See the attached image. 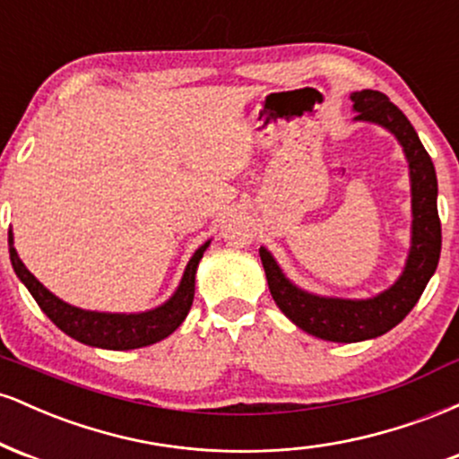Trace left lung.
Segmentation results:
<instances>
[{"instance_id":"obj_1","label":"left lung","mask_w":459,"mask_h":459,"mask_svg":"<svg viewBox=\"0 0 459 459\" xmlns=\"http://www.w3.org/2000/svg\"><path fill=\"white\" fill-rule=\"evenodd\" d=\"M354 103L356 123L380 125L402 144L410 170V194H412V230L410 250L403 272L391 287L377 296L350 299L310 293L289 281L265 246L259 247L270 293L276 307L287 315L299 330L332 341V343H358L386 334L419 302L420 293L434 276L440 259V218H438V181L431 157L420 144L410 120L386 94L360 91L350 94Z\"/></svg>"}]
</instances>
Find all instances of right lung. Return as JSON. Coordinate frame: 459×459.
Returning a JSON list of instances; mask_svg holds the SVG:
<instances>
[{"label": "right lung", "mask_w": 459, "mask_h": 459, "mask_svg": "<svg viewBox=\"0 0 459 459\" xmlns=\"http://www.w3.org/2000/svg\"><path fill=\"white\" fill-rule=\"evenodd\" d=\"M212 239L204 241L187 261L186 272H183L181 282H178L177 291L172 293L166 302L160 307L144 310V313H99V310L77 308L73 304L65 302L49 289L45 287L39 278L31 273L23 261L19 259L17 250H14V237L13 230L8 233V250L10 261H13V270L19 276V281L28 287L31 298L36 299L40 310L71 339L79 341L83 345L101 347V350H138L157 343V341L166 339L175 332L183 319L187 317L189 308L194 302V287H196V270L198 263L203 259L204 250H207Z\"/></svg>", "instance_id": "obj_1"}]
</instances>
